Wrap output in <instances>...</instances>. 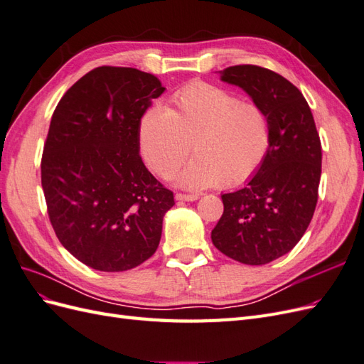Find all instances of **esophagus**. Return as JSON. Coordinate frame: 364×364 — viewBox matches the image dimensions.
I'll return each mask as SVG.
<instances>
[{
	"label": "esophagus",
	"mask_w": 364,
	"mask_h": 364,
	"mask_svg": "<svg viewBox=\"0 0 364 364\" xmlns=\"http://www.w3.org/2000/svg\"><path fill=\"white\" fill-rule=\"evenodd\" d=\"M174 197H176V200H183V202H194L199 199V196L194 193H178Z\"/></svg>",
	"instance_id": "34e87169"
}]
</instances>
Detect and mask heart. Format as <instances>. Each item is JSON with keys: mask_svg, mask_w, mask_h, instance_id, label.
Here are the masks:
<instances>
[{"mask_svg": "<svg viewBox=\"0 0 364 364\" xmlns=\"http://www.w3.org/2000/svg\"><path fill=\"white\" fill-rule=\"evenodd\" d=\"M138 142L149 168L162 178L178 171L193 142L196 158L179 182L188 188H232L259 170L270 150L272 129L259 105L225 87L194 82L173 95L168 109H146Z\"/></svg>", "mask_w": 364, "mask_h": 364, "instance_id": "b5f03b06", "label": "heart"}]
</instances>
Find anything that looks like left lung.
<instances>
[{"mask_svg":"<svg viewBox=\"0 0 364 364\" xmlns=\"http://www.w3.org/2000/svg\"><path fill=\"white\" fill-rule=\"evenodd\" d=\"M222 80L237 85L266 111L272 144L259 170L235 193L222 196L223 215L213 229L226 257L261 266L290 252L310 225L318 197L322 146L302 92L257 65H235Z\"/></svg>","mask_w":364,"mask_h":364,"instance_id":"obj_1","label":"left lung"}]
</instances>
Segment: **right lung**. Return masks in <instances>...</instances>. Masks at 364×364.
I'll list each match as a JSON object with an SVG mask.
<instances>
[{
	"instance_id": "add662e5",
	"label": "right lung",
	"mask_w": 364,
	"mask_h": 364,
	"mask_svg": "<svg viewBox=\"0 0 364 364\" xmlns=\"http://www.w3.org/2000/svg\"><path fill=\"white\" fill-rule=\"evenodd\" d=\"M164 90L153 74L98 67L54 109L41 161L42 190L62 246L87 267L130 270L159 246L174 196L142 162L138 123Z\"/></svg>"
}]
</instances>
